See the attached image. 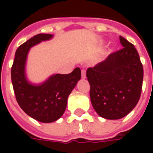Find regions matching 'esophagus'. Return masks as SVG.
I'll use <instances>...</instances> for the list:
<instances>
[{"label": "esophagus", "mask_w": 153, "mask_h": 153, "mask_svg": "<svg viewBox=\"0 0 153 153\" xmlns=\"http://www.w3.org/2000/svg\"><path fill=\"white\" fill-rule=\"evenodd\" d=\"M81 76H82V79H85L86 78V71L84 70L81 71Z\"/></svg>", "instance_id": "esophagus-1"}]
</instances>
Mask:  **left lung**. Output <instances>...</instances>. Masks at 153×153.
Listing matches in <instances>:
<instances>
[{
    "label": "left lung",
    "mask_w": 153,
    "mask_h": 153,
    "mask_svg": "<svg viewBox=\"0 0 153 153\" xmlns=\"http://www.w3.org/2000/svg\"><path fill=\"white\" fill-rule=\"evenodd\" d=\"M121 50L87 70L90 99L98 115L119 120L134 109L140 98L143 69L137 50L120 36Z\"/></svg>",
    "instance_id": "obj_1"
}]
</instances>
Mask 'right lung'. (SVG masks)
I'll return each instance as SVG.
<instances>
[{
	"label": "right lung",
	"instance_id": "1",
	"mask_svg": "<svg viewBox=\"0 0 153 153\" xmlns=\"http://www.w3.org/2000/svg\"><path fill=\"white\" fill-rule=\"evenodd\" d=\"M54 35H35L19 46L11 68V81L17 102L30 117L42 123H51L63 115L68 97L81 78V70L75 68L70 74H54L40 83H33L26 74V63L32 47L49 41Z\"/></svg>",
	"mask_w": 153,
	"mask_h": 153
}]
</instances>
